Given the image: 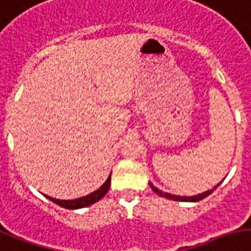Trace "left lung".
Here are the masks:
<instances>
[{
	"instance_id": "1",
	"label": "left lung",
	"mask_w": 251,
	"mask_h": 251,
	"mask_svg": "<svg viewBox=\"0 0 251 251\" xmlns=\"http://www.w3.org/2000/svg\"><path fill=\"white\" fill-rule=\"evenodd\" d=\"M221 183H218V184L214 185L211 189H207V191H205V192H202V193H200V195H196V196H188V197H187V196H176V195H172V193L162 192V191H161V189H158L157 187H154L152 183H150V185H151V188L153 189L154 193H157L158 196L165 197V199L174 200V201H183V202H196V201H200V200H202V199H205V197L209 196V195L213 192L214 189H217L218 187H219V184H221Z\"/></svg>"
}]
</instances>
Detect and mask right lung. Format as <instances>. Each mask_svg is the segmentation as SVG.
Returning <instances> with one entry per match:
<instances>
[{
    "instance_id": "right-lung-1",
    "label": "right lung",
    "mask_w": 251,
    "mask_h": 251,
    "mask_svg": "<svg viewBox=\"0 0 251 251\" xmlns=\"http://www.w3.org/2000/svg\"><path fill=\"white\" fill-rule=\"evenodd\" d=\"M109 185H111V175L108 176L107 180H105V182L103 183V185H101V187H99L97 191H94L93 193H90V195H86V196L79 197V199L59 200V199H54V197L46 196V195H45V196L48 197L50 201H52V202L58 203L59 206L66 207V209H81V207L90 206V205L95 203L100 199H103V197L105 196V193L108 192V189H109Z\"/></svg>"
}]
</instances>
